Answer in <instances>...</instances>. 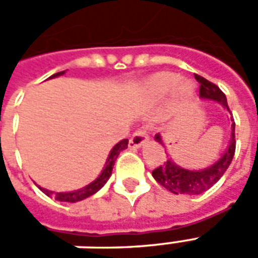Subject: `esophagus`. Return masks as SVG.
Listing matches in <instances>:
<instances>
[{
	"label": "esophagus",
	"mask_w": 258,
	"mask_h": 258,
	"mask_svg": "<svg viewBox=\"0 0 258 258\" xmlns=\"http://www.w3.org/2000/svg\"><path fill=\"white\" fill-rule=\"evenodd\" d=\"M146 138H148V131H146V128H138L133 134L131 140H130V146L131 148H140L145 142Z\"/></svg>",
	"instance_id": "34e87169"
}]
</instances>
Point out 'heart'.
Instances as JSON below:
<instances>
[{"label":"heart","mask_w":258,"mask_h":258,"mask_svg":"<svg viewBox=\"0 0 258 258\" xmlns=\"http://www.w3.org/2000/svg\"><path fill=\"white\" fill-rule=\"evenodd\" d=\"M175 86V91H177V95L179 98H186L192 94L194 91V85L190 81L186 80H181L178 81V76L174 73H157L155 76H152L151 79L148 80L146 87L148 90L151 91L152 94H164L173 88Z\"/></svg>","instance_id":"1"}]
</instances>
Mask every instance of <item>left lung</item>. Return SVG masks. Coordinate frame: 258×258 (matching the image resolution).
I'll use <instances>...</instances> for the list:
<instances>
[{
  "label": "left lung",
  "mask_w": 258,
  "mask_h": 258,
  "mask_svg": "<svg viewBox=\"0 0 258 258\" xmlns=\"http://www.w3.org/2000/svg\"><path fill=\"white\" fill-rule=\"evenodd\" d=\"M195 79L199 81L200 88L199 94L202 98L206 99H213L221 103L222 106L229 110V106L227 103V98L225 94L222 92L214 83H211L205 77H202L199 74H195ZM231 141H229V146L222 155L221 159L213 166L200 171H190V170H185L177 166L175 163L171 162L168 159L167 162L160 164L159 167L155 168L152 171L153 178L156 179L159 184L164 186L173 194H186V195H199L205 190L210 189L213 185L216 184L218 179L221 178L224 173L227 171L229 164L232 162L233 155H235V148H236V141H235V120L232 118V133H231ZM157 142H162L160 135L157 134L155 137Z\"/></svg>",
  "instance_id": "8db88e82"
}]
</instances>
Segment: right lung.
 Returning <instances> with one entry per match:
<instances>
[{"mask_svg": "<svg viewBox=\"0 0 258 258\" xmlns=\"http://www.w3.org/2000/svg\"><path fill=\"white\" fill-rule=\"evenodd\" d=\"M63 73L64 72H59V73L53 74L51 77H56V76H60V74ZM127 146H128V140H123L120 141L118 144H116L114 148L112 149V152H110L109 157H107L106 166L103 168V171H102L101 175H99L94 182H91L90 185H87L83 189L74 190V192H66V194H63V192H52V190H47L44 189V188H40V189H41L45 195H48V196L53 195L55 199L59 200V202H70V203H74V202H80V200L85 199V198H88L91 195L96 194L103 185L106 184V181L109 179V177L112 175L113 166H114V162H116V159H117L118 153L123 151V149H125Z\"/></svg>", "mask_w": 258, "mask_h": 258, "instance_id": "1", "label": "right lung"}]
</instances>
